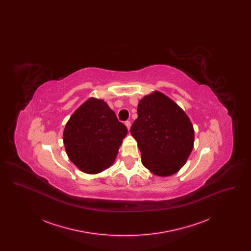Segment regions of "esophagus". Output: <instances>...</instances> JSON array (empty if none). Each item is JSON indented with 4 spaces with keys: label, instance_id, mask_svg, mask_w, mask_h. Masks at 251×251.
Returning <instances> with one entry per match:
<instances>
[{
    "label": "esophagus",
    "instance_id": "34e87169",
    "mask_svg": "<svg viewBox=\"0 0 251 251\" xmlns=\"http://www.w3.org/2000/svg\"><path fill=\"white\" fill-rule=\"evenodd\" d=\"M125 125L128 128V130H130V128H131V121H129V120L125 121Z\"/></svg>",
    "mask_w": 251,
    "mask_h": 251
}]
</instances>
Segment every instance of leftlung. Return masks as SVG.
<instances>
[{
	"label": "left lung",
	"instance_id": "obj_1",
	"mask_svg": "<svg viewBox=\"0 0 251 251\" xmlns=\"http://www.w3.org/2000/svg\"><path fill=\"white\" fill-rule=\"evenodd\" d=\"M131 127L144 167L158 176H170L185 164L194 146V129L186 114L167 96L156 91L137 106Z\"/></svg>",
	"mask_w": 251,
	"mask_h": 251
}]
</instances>
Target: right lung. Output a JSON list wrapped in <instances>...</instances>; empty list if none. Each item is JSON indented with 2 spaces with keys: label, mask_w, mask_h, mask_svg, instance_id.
I'll return each instance as SVG.
<instances>
[{
  "label": "right lung",
  "mask_w": 251,
  "mask_h": 251,
  "mask_svg": "<svg viewBox=\"0 0 251 251\" xmlns=\"http://www.w3.org/2000/svg\"><path fill=\"white\" fill-rule=\"evenodd\" d=\"M127 131L104 100L91 98L73 113L63 140L72 163L85 173L96 174L114 163Z\"/></svg>",
  "instance_id": "right-lung-1"
}]
</instances>
